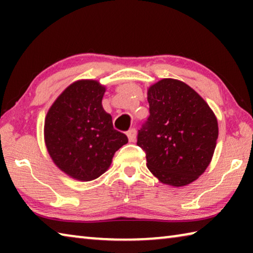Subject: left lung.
Masks as SVG:
<instances>
[{
	"mask_svg": "<svg viewBox=\"0 0 253 253\" xmlns=\"http://www.w3.org/2000/svg\"><path fill=\"white\" fill-rule=\"evenodd\" d=\"M105 87L96 80L71 84L50 107L44 143L57 168L78 181H92L109 169L113 157L128 143L102 108Z\"/></svg>",
	"mask_w": 253,
	"mask_h": 253,
	"instance_id": "1",
	"label": "left lung"
}]
</instances>
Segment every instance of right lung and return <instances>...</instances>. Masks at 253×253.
<instances>
[{"label":"right lung","instance_id":"add662e5","mask_svg":"<svg viewBox=\"0 0 253 253\" xmlns=\"http://www.w3.org/2000/svg\"><path fill=\"white\" fill-rule=\"evenodd\" d=\"M149 117L137 145L158 181L179 187L198 179L213 157L216 117L198 92L182 81L162 79L147 92Z\"/></svg>","mask_w":253,"mask_h":253}]
</instances>
